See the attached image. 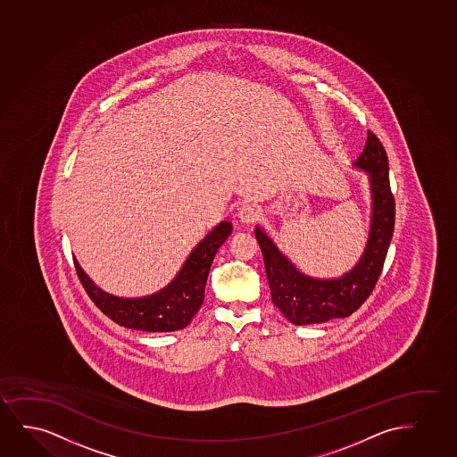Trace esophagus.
Segmentation results:
<instances>
[{
  "instance_id": "34e87169",
  "label": "esophagus",
  "mask_w": 457,
  "mask_h": 457,
  "mask_svg": "<svg viewBox=\"0 0 457 457\" xmlns=\"http://www.w3.org/2000/svg\"><path fill=\"white\" fill-rule=\"evenodd\" d=\"M261 217L259 209L253 206V204H244L240 206L237 211V219L244 223V225H254L257 220Z\"/></svg>"
}]
</instances>
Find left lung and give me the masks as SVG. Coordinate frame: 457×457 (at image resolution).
Wrapping results in <instances>:
<instances>
[{
    "mask_svg": "<svg viewBox=\"0 0 457 457\" xmlns=\"http://www.w3.org/2000/svg\"><path fill=\"white\" fill-rule=\"evenodd\" d=\"M355 166L369 173L374 208L366 251L343 278L320 280L297 271L271 238L255 228L271 299L291 324L307 326L350 316L366 303L383 271L395 225V200L389 184L387 154L372 131H368V141Z\"/></svg>",
    "mask_w": 457,
    "mask_h": 457,
    "instance_id": "1",
    "label": "left lung"
}]
</instances>
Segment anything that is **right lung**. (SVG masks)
Instances as JSON below:
<instances>
[{
  "instance_id": "right-lung-1",
  "label": "right lung",
  "mask_w": 457,
  "mask_h": 457,
  "mask_svg": "<svg viewBox=\"0 0 457 457\" xmlns=\"http://www.w3.org/2000/svg\"><path fill=\"white\" fill-rule=\"evenodd\" d=\"M231 231V223L221 221L196 245L172 284L152 296L139 299L112 296L97 288L76 261L74 267L89 299L119 326L143 332H175L189 326L202 307L213 257Z\"/></svg>"
}]
</instances>
